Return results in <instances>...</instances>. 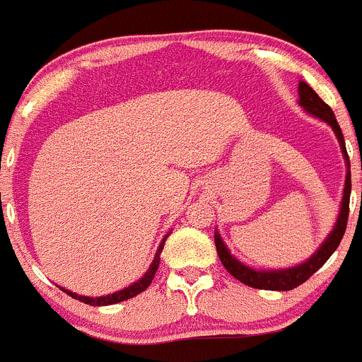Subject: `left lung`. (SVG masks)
I'll list each match as a JSON object with an SVG mask.
<instances>
[{"mask_svg": "<svg viewBox=\"0 0 362 362\" xmlns=\"http://www.w3.org/2000/svg\"><path fill=\"white\" fill-rule=\"evenodd\" d=\"M298 94H300V105L307 112H310L313 116L320 117L325 123H329L332 127L334 134L337 135V141L341 144V150H343L344 158H346V165H349V173H346V182H344V192H343V204H341V212L339 218L336 221V227L330 232V235L327 238V241L320 246V250L314 253L313 257L309 259L303 264L295 266V268L288 269H275V272H255V269L248 268V266L241 264L238 259H234L230 255V252L227 250V246L223 245L221 238L218 234L214 235L216 250H218L219 261L221 264L227 268V272L232 276L239 280V282L246 284L250 288L255 289H269V291H289V289L298 288L300 284L305 282L310 275L318 272L329 257L336 252V248L339 246L341 239H343L344 230H346V221H349V211H350V191H352V180H350V162H349V153H346V146H344L343 132H341L339 124H337L336 116H334L332 109L329 105L314 93L305 82L298 83Z\"/></svg>", "mask_w": 362, "mask_h": 362, "instance_id": "8db88e82", "label": "left lung"}]
</instances>
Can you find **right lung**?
<instances>
[{
	"label": "right lung",
	"instance_id": "right-lung-1",
	"mask_svg": "<svg viewBox=\"0 0 362 362\" xmlns=\"http://www.w3.org/2000/svg\"><path fill=\"white\" fill-rule=\"evenodd\" d=\"M164 243H165V238H164V241L160 243V246H158L157 253H155L153 262H151V266H150V269H148V272H146V275H144L143 279L139 280V282L132 284L130 288L123 289V291L112 293V295H107V296H98V298H89V296L76 295V293H71V291H67V289H62V291L67 293V295H69V296H73V298L80 300V302L89 303V305H96V307H100V305H112V303H119V302H124V300H128V298H134V296H137V295H139V293H143L144 289H146L148 286H150L151 280H153L155 272H157L158 264H160V252H162V250H164Z\"/></svg>",
	"mask_w": 362,
	"mask_h": 362
}]
</instances>
